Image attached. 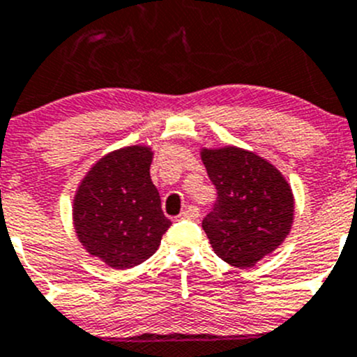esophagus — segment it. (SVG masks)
Segmentation results:
<instances>
[{"label":"esophagus","instance_id":"1","mask_svg":"<svg viewBox=\"0 0 357 357\" xmlns=\"http://www.w3.org/2000/svg\"><path fill=\"white\" fill-rule=\"evenodd\" d=\"M181 216L186 220H197L199 218V208L197 206H186L185 211L181 213Z\"/></svg>","mask_w":357,"mask_h":357}]
</instances>
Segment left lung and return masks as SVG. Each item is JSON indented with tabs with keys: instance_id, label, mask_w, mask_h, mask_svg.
<instances>
[{
	"instance_id": "left-lung-1",
	"label": "left lung",
	"mask_w": 357,
	"mask_h": 357,
	"mask_svg": "<svg viewBox=\"0 0 357 357\" xmlns=\"http://www.w3.org/2000/svg\"><path fill=\"white\" fill-rule=\"evenodd\" d=\"M201 158L218 194L202 229L222 261L254 268L291 232V185L268 160L236 146L204 148Z\"/></svg>"
}]
</instances>
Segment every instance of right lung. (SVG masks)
Returning <instances> with one entry per match:
<instances>
[{
    "label": "right lung",
    "mask_w": 357,
    "mask_h": 357,
    "mask_svg": "<svg viewBox=\"0 0 357 357\" xmlns=\"http://www.w3.org/2000/svg\"><path fill=\"white\" fill-rule=\"evenodd\" d=\"M149 146L116 149L93 165L73 197V227L89 255L114 269L151 257L171 227L149 167Z\"/></svg>",
    "instance_id": "add662e5"
}]
</instances>
